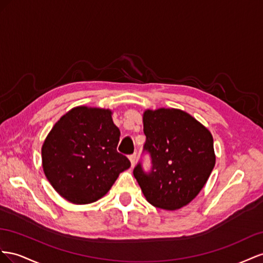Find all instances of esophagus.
<instances>
[{"label": "esophagus", "instance_id": "1", "mask_svg": "<svg viewBox=\"0 0 263 263\" xmlns=\"http://www.w3.org/2000/svg\"><path fill=\"white\" fill-rule=\"evenodd\" d=\"M129 160H130V162H131V166L133 167L134 165H136V162H137V155H136V154H131V155L129 156Z\"/></svg>", "mask_w": 263, "mask_h": 263}]
</instances>
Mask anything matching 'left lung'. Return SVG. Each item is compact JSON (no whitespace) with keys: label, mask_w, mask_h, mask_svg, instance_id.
Returning <instances> with one entry per match:
<instances>
[{"label":"left lung","mask_w":263,"mask_h":263,"mask_svg":"<svg viewBox=\"0 0 263 263\" xmlns=\"http://www.w3.org/2000/svg\"><path fill=\"white\" fill-rule=\"evenodd\" d=\"M143 132V152L152 166L146 172L139 162L134 177L149 204L182 208L197 196L215 166L212 133L186 112L164 108L144 112Z\"/></svg>","instance_id":"8db88e82"}]
</instances>
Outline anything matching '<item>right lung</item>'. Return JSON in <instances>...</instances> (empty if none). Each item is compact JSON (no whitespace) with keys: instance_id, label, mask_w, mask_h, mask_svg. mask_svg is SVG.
I'll list each match as a JSON object with an SVG mask.
<instances>
[{"instance_id":"right-lung-1","label":"right lung","mask_w":263,"mask_h":263,"mask_svg":"<svg viewBox=\"0 0 263 263\" xmlns=\"http://www.w3.org/2000/svg\"><path fill=\"white\" fill-rule=\"evenodd\" d=\"M111 114L99 108H73L44 142V173L55 191L73 204L100 199L130 167L129 159L117 151L120 130Z\"/></svg>"}]
</instances>
